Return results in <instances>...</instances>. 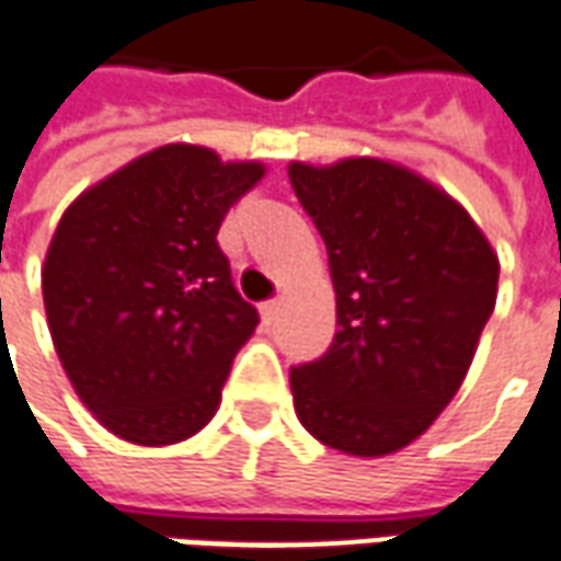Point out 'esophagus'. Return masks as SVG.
Masks as SVG:
<instances>
[{
  "mask_svg": "<svg viewBox=\"0 0 561 561\" xmlns=\"http://www.w3.org/2000/svg\"><path fill=\"white\" fill-rule=\"evenodd\" d=\"M276 312H279V300H267V304H261V319L264 321L276 319Z\"/></svg>",
  "mask_w": 561,
  "mask_h": 561,
  "instance_id": "1",
  "label": "esophagus"
}]
</instances>
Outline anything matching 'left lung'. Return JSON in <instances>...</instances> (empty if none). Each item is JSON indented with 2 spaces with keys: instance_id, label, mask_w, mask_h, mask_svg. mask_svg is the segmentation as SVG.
<instances>
[{
  "instance_id": "8db88e82",
  "label": "left lung",
  "mask_w": 561,
  "mask_h": 561,
  "mask_svg": "<svg viewBox=\"0 0 561 561\" xmlns=\"http://www.w3.org/2000/svg\"><path fill=\"white\" fill-rule=\"evenodd\" d=\"M319 227L336 336L291 370L297 419L346 456H391L461 389L499 297V254L444 187L382 158L288 163Z\"/></svg>"
}]
</instances>
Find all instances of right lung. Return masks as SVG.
I'll use <instances>...</instances> for the list:
<instances>
[{
  "mask_svg": "<svg viewBox=\"0 0 561 561\" xmlns=\"http://www.w3.org/2000/svg\"><path fill=\"white\" fill-rule=\"evenodd\" d=\"M264 172L170 142L62 213L42 267L50 340L81 403L121 440L179 444L215 416L257 328L215 237Z\"/></svg>",
  "mask_w": 561,
  "mask_h": 561,
  "instance_id": "right-lung-1",
  "label": "right lung"
}]
</instances>
